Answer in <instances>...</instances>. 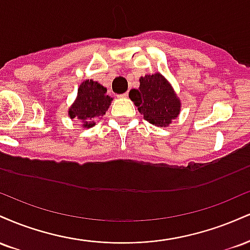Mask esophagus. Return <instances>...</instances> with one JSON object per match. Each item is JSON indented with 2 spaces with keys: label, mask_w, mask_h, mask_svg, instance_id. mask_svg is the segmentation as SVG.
Segmentation results:
<instances>
[{
  "label": "esophagus",
  "mask_w": 250,
  "mask_h": 250,
  "mask_svg": "<svg viewBox=\"0 0 250 250\" xmlns=\"http://www.w3.org/2000/svg\"><path fill=\"white\" fill-rule=\"evenodd\" d=\"M128 95H129L128 93H123V94H121V95H119V96L120 97H128Z\"/></svg>",
  "instance_id": "34e87169"
}]
</instances>
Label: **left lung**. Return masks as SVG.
I'll return each mask as SVG.
<instances>
[{
  "instance_id": "1",
  "label": "left lung",
  "mask_w": 250,
  "mask_h": 250,
  "mask_svg": "<svg viewBox=\"0 0 250 250\" xmlns=\"http://www.w3.org/2000/svg\"><path fill=\"white\" fill-rule=\"evenodd\" d=\"M129 97L145 120L157 127H167L180 113V100L161 74L141 77L140 88L130 90Z\"/></svg>"
}]
</instances>
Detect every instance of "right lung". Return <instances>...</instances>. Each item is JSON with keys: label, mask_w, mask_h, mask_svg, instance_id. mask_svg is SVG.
Returning a JSON list of instances; mask_svg holds the SVG:
<instances>
[{"label": "right lung", "mask_w": 250, "mask_h": 250, "mask_svg": "<svg viewBox=\"0 0 250 250\" xmlns=\"http://www.w3.org/2000/svg\"><path fill=\"white\" fill-rule=\"evenodd\" d=\"M111 101L113 99L107 95V89L100 83L87 80L77 90V99L69 109V116L83 122V127L90 128L95 125V119L104 115Z\"/></svg>", "instance_id": "obj_1"}]
</instances>
